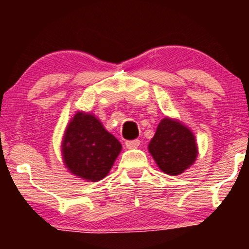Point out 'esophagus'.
I'll return each instance as SVG.
<instances>
[{"label": "esophagus", "mask_w": 249, "mask_h": 249, "mask_svg": "<svg viewBox=\"0 0 249 249\" xmlns=\"http://www.w3.org/2000/svg\"><path fill=\"white\" fill-rule=\"evenodd\" d=\"M141 145V141L139 139H133V141H126L125 142V146L127 148H136Z\"/></svg>", "instance_id": "1"}]
</instances>
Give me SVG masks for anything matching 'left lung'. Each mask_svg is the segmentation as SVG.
<instances>
[{
	"label": "left lung",
	"mask_w": 249,
	"mask_h": 249,
	"mask_svg": "<svg viewBox=\"0 0 249 249\" xmlns=\"http://www.w3.org/2000/svg\"><path fill=\"white\" fill-rule=\"evenodd\" d=\"M148 151L162 172L171 176L184 172L193 164L198 153L193 133L170 118L159 123Z\"/></svg>",
	"instance_id": "1"
}]
</instances>
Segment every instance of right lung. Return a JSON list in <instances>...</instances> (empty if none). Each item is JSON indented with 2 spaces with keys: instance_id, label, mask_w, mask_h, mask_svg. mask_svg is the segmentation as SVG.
Listing matches in <instances>:
<instances>
[{
  "instance_id": "right-lung-1",
  "label": "right lung",
  "mask_w": 249,
  "mask_h": 249,
  "mask_svg": "<svg viewBox=\"0 0 249 249\" xmlns=\"http://www.w3.org/2000/svg\"><path fill=\"white\" fill-rule=\"evenodd\" d=\"M62 147L64 162L71 173L98 181L110 172L122 144L96 117L78 112L68 125Z\"/></svg>"
}]
</instances>
